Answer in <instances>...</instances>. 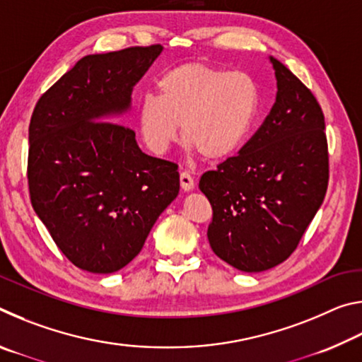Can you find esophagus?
<instances>
[{
  "mask_svg": "<svg viewBox=\"0 0 362 362\" xmlns=\"http://www.w3.org/2000/svg\"><path fill=\"white\" fill-rule=\"evenodd\" d=\"M180 185H182L183 192H192V189L194 188V179H193V175L188 173V170H183V173H180Z\"/></svg>",
  "mask_w": 362,
  "mask_h": 362,
  "instance_id": "1",
  "label": "esophagus"
}]
</instances>
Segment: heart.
<instances>
[{
	"mask_svg": "<svg viewBox=\"0 0 362 362\" xmlns=\"http://www.w3.org/2000/svg\"><path fill=\"white\" fill-rule=\"evenodd\" d=\"M158 97L139 103L137 124L145 145L163 155L182 136L206 159H222L246 140L259 110V88L244 71L187 62L163 73Z\"/></svg>",
	"mask_w": 362,
	"mask_h": 362,
	"instance_id": "obj_1",
	"label": "heart"
}]
</instances>
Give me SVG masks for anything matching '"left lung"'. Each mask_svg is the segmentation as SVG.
I'll return each mask as SVG.
<instances>
[{"mask_svg": "<svg viewBox=\"0 0 362 362\" xmlns=\"http://www.w3.org/2000/svg\"><path fill=\"white\" fill-rule=\"evenodd\" d=\"M276 102L236 156L201 175L212 206L207 228L217 257L241 272L289 259L320 209L329 183L322 110L313 93L274 57Z\"/></svg>", "mask_w": 362, "mask_h": 362, "instance_id": "left-lung-1", "label": "left lung"}]
</instances>
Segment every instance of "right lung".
<instances>
[{
	"label": "right lung",
	"mask_w": 362,
	"mask_h": 362,
	"mask_svg": "<svg viewBox=\"0 0 362 362\" xmlns=\"http://www.w3.org/2000/svg\"><path fill=\"white\" fill-rule=\"evenodd\" d=\"M161 45L93 54L36 102L28 127L32 206L73 265L115 273L140 250L179 194L175 163L145 155L116 116Z\"/></svg>",
	"instance_id": "add662e5"
}]
</instances>
